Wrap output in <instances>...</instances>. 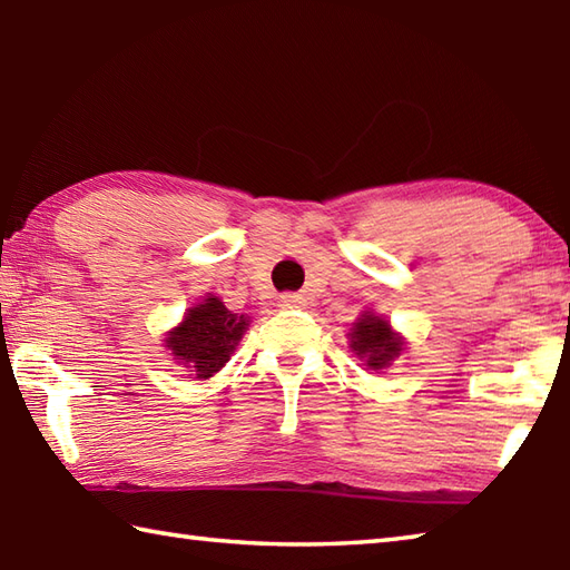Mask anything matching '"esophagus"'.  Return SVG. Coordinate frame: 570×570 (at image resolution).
<instances>
[{"instance_id":"obj_1","label":"esophagus","mask_w":570,"mask_h":570,"mask_svg":"<svg viewBox=\"0 0 570 570\" xmlns=\"http://www.w3.org/2000/svg\"><path fill=\"white\" fill-rule=\"evenodd\" d=\"M278 306H282V308H301V306H306V298L301 294H284L282 298H278Z\"/></svg>"}]
</instances>
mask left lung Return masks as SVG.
<instances>
[{
    "mask_svg": "<svg viewBox=\"0 0 570 570\" xmlns=\"http://www.w3.org/2000/svg\"><path fill=\"white\" fill-rule=\"evenodd\" d=\"M351 348L358 358H365V365L373 371H383L393 363L400 351H403V341L390 331L387 323L381 316L363 314L358 323H353L351 331Z\"/></svg>",
    "mask_w": 570,
    "mask_h": 570,
    "instance_id": "8db88e82",
    "label": "left lung"
}]
</instances>
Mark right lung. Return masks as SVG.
Wrapping results in <instances>:
<instances>
[{"label":"right lung","instance_id":"obj_1","mask_svg":"<svg viewBox=\"0 0 570 570\" xmlns=\"http://www.w3.org/2000/svg\"><path fill=\"white\" fill-rule=\"evenodd\" d=\"M247 316L232 314L219 298L209 296L187 308L185 321L167 333V348L175 361L197 377H212L229 361L234 345L247 331Z\"/></svg>","mask_w":570,"mask_h":570}]
</instances>
